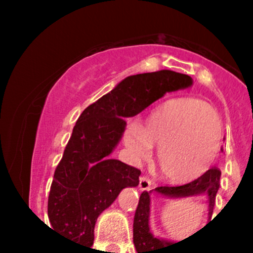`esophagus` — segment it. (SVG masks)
<instances>
[{
	"label": "esophagus",
	"mask_w": 253,
	"mask_h": 253,
	"mask_svg": "<svg viewBox=\"0 0 253 253\" xmlns=\"http://www.w3.org/2000/svg\"><path fill=\"white\" fill-rule=\"evenodd\" d=\"M152 187V181L149 180L147 176H142L139 178V190L144 191V190H149Z\"/></svg>",
	"instance_id": "esophagus-1"
}]
</instances>
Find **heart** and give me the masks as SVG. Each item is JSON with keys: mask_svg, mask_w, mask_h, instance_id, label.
<instances>
[{"mask_svg": "<svg viewBox=\"0 0 253 253\" xmlns=\"http://www.w3.org/2000/svg\"><path fill=\"white\" fill-rule=\"evenodd\" d=\"M222 125L215 111L196 99H173L148 114L142 126L129 124L124 144L133 160L146 161L158 146L161 177L184 184L202 176L215 160Z\"/></svg>", "mask_w": 253, "mask_h": 253, "instance_id": "1", "label": "heart"}]
</instances>
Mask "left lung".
<instances>
[{
	"label": "left lung",
	"instance_id": "left-lung-1",
	"mask_svg": "<svg viewBox=\"0 0 253 253\" xmlns=\"http://www.w3.org/2000/svg\"><path fill=\"white\" fill-rule=\"evenodd\" d=\"M220 171L218 169H210L196 180L181 186H160L153 190L154 193L169 199L187 198V196L205 195L208 198V218H211L215 196L219 190ZM151 194L152 191H143L139 198L133 223V242L138 253H167L169 247L181 243L158 238L152 234L149 229V214H151ZM211 222V220H210Z\"/></svg>",
	"mask_w": 253,
	"mask_h": 253
}]
</instances>
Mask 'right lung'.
I'll list each match as a JSON object with an SVG mask.
<instances>
[{
	"instance_id": "right-lung-1",
	"label": "right lung",
	"mask_w": 253,
	"mask_h": 253,
	"mask_svg": "<svg viewBox=\"0 0 253 253\" xmlns=\"http://www.w3.org/2000/svg\"><path fill=\"white\" fill-rule=\"evenodd\" d=\"M193 78L163 69L129 76L80 115L63 157L58 163L48 198L51 228L75 242L93 245L96 220L123 189L139 184L140 171L110 158L126 126L167 92L187 88Z\"/></svg>"
}]
</instances>
